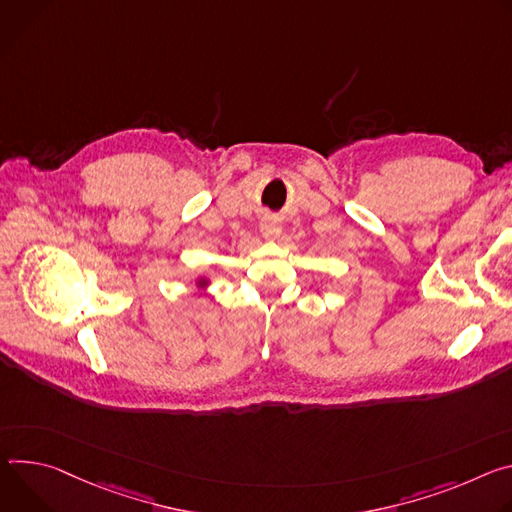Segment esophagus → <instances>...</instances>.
<instances>
[{
    "label": "esophagus",
    "mask_w": 512,
    "mask_h": 512,
    "mask_svg": "<svg viewBox=\"0 0 512 512\" xmlns=\"http://www.w3.org/2000/svg\"><path fill=\"white\" fill-rule=\"evenodd\" d=\"M260 232L266 240H276L282 232V225L276 221V217L272 215H264L260 221Z\"/></svg>",
    "instance_id": "34e87169"
}]
</instances>
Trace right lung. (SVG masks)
<instances>
[{
  "mask_svg": "<svg viewBox=\"0 0 512 512\" xmlns=\"http://www.w3.org/2000/svg\"><path fill=\"white\" fill-rule=\"evenodd\" d=\"M193 285H195L197 289H201V293H203V291H207V289H209L211 280H209V278H205V276H199V278H195V280H193Z\"/></svg>",
  "mask_w": 512,
  "mask_h": 512,
  "instance_id": "obj_1",
  "label": "right lung"
}]
</instances>
